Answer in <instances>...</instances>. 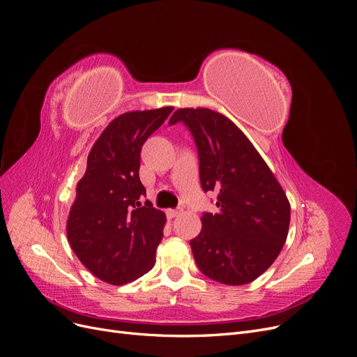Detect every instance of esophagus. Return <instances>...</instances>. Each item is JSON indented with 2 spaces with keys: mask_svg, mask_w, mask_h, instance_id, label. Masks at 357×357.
Here are the masks:
<instances>
[{
  "mask_svg": "<svg viewBox=\"0 0 357 357\" xmlns=\"http://www.w3.org/2000/svg\"><path fill=\"white\" fill-rule=\"evenodd\" d=\"M180 213H181V210H180V208H177V210H167L168 219H174V218H177V215H180Z\"/></svg>",
  "mask_w": 357,
  "mask_h": 357,
  "instance_id": "34e87169",
  "label": "esophagus"
}]
</instances>
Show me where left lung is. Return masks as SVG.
I'll return each instance as SVG.
<instances>
[{"instance_id":"8db88e82","label":"left lung","mask_w":357,"mask_h":357,"mask_svg":"<svg viewBox=\"0 0 357 357\" xmlns=\"http://www.w3.org/2000/svg\"><path fill=\"white\" fill-rule=\"evenodd\" d=\"M198 149L204 192L215 190L218 213L202 214L190 240L199 271L223 284L252 283L273 265L286 243L290 204L273 171L228 117L210 109H178Z\"/></svg>"}]
</instances>
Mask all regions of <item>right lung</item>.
Listing matches in <instances>:
<instances>
[{
	"instance_id": "obj_1",
	"label": "right lung",
	"mask_w": 357,
	"mask_h": 357,
	"mask_svg": "<svg viewBox=\"0 0 357 357\" xmlns=\"http://www.w3.org/2000/svg\"><path fill=\"white\" fill-rule=\"evenodd\" d=\"M172 107L117 116L92 146L67 220L68 243L79 261L110 284L134 282L153 268L165 214L144 205L139 153Z\"/></svg>"
}]
</instances>
